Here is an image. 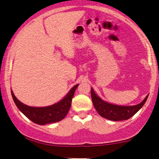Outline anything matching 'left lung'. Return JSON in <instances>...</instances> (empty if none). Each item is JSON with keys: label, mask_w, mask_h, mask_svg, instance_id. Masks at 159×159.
I'll use <instances>...</instances> for the list:
<instances>
[{"label": "left lung", "mask_w": 159, "mask_h": 159, "mask_svg": "<svg viewBox=\"0 0 159 159\" xmlns=\"http://www.w3.org/2000/svg\"><path fill=\"white\" fill-rule=\"evenodd\" d=\"M91 97L95 108L100 116L113 121H121L134 116L143 107L148 96H147L142 102L134 106H120L105 102L95 93L93 89H91Z\"/></svg>", "instance_id": "obj_1"}]
</instances>
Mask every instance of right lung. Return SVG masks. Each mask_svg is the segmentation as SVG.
<instances>
[{
  "instance_id": "obj_1",
  "label": "right lung",
  "mask_w": 159,
  "mask_h": 159,
  "mask_svg": "<svg viewBox=\"0 0 159 159\" xmlns=\"http://www.w3.org/2000/svg\"><path fill=\"white\" fill-rule=\"evenodd\" d=\"M78 86V84L72 87V90L69 91V93L61 102L51 105V106L43 107L27 106L25 104L21 103L19 100H18L12 91L11 92V93H12V98H13L16 106L29 120L36 124H39V125H45V124L57 123V122L61 121L66 116L71 107L74 93Z\"/></svg>"
}]
</instances>
